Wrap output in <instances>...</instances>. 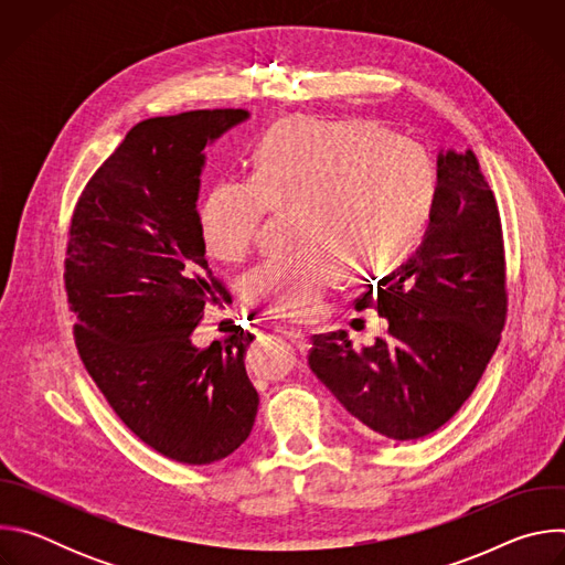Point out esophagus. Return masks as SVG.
Here are the masks:
<instances>
[{
  "mask_svg": "<svg viewBox=\"0 0 565 565\" xmlns=\"http://www.w3.org/2000/svg\"><path fill=\"white\" fill-rule=\"evenodd\" d=\"M286 340L299 351V353H306L308 351V338H306V333L303 331H299V329H288L286 331Z\"/></svg>",
  "mask_w": 565,
  "mask_h": 565,
  "instance_id": "34e87169",
  "label": "esophagus"
}]
</instances>
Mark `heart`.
<instances>
[{
    "mask_svg": "<svg viewBox=\"0 0 565 565\" xmlns=\"http://www.w3.org/2000/svg\"><path fill=\"white\" fill-rule=\"evenodd\" d=\"M436 201L427 151L373 125L292 118L264 140L257 172L227 174L201 203L207 253L241 262L259 244L266 218L295 212L297 250L246 277V297L288 321L317 317L347 268L386 275L418 244Z\"/></svg>",
    "mask_w": 565,
    "mask_h": 565,
    "instance_id": "1",
    "label": "heart"
}]
</instances>
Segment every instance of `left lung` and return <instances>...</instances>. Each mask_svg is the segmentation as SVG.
I'll list each match as a JSON object with an SVG mask.
<instances>
[{
	"label": "left lung",
	"mask_w": 565,
	"mask_h": 565,
	"mask_svg": "<svg viewBox=\"0 0 565 565\" xmlns=\"http://www.w3.org/2000/svg\"><path fill=\"white\" fill-rule=\"evenodd\" d=\"M388 321L353 349L344 331L312 335L310 371L369 436L418 440L476 388L508 315L499 205L471 149L438 153L436 201L418 250L355 299Z\"/></svg>",
	"instance_id": "left-lung-1"
}]
</instances>
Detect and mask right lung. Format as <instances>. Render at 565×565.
<instances>
[{
  "mask_svg": "<svg viewBox=\"0 0 565 565\" xmlns=\"http://www.w3.org/2000/svg\"><path fill=\"white\" fill-rule=\"evenodd\" d=\"M199 109L138 122L79 194L64 286L75 347L116 416L177 462L210 465L253 431L250 331L192 344L207 301L227 299L196 212L205 145L248 120Z\"/></svg>",
  "mask_w": 565,
  "mask_h": 565,
  "instance_id": "right-lung-1",
  "label": "right lung"
}]
</instances>
